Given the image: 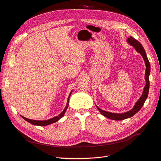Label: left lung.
Instances as JSON below:
<instances>
[{
	"label": "left lung",
	"instance_id": "obj_1",
	"mask_svg": "<svg viewBox=\"0 0 161 161\" xmlns=\"http://www.w3.org/2000/svg\"><path fill=\"white\" fill-rule=\"evenodd\" d=\"M127 41L130 45L133 46L135 47V49H136V51L137 52H138L140 54H141V55L142 56V57L144 60L146 67V73H145V79H146V84L144 88L142 95V96L140 97V99L138 100V101L135 103L134 107L130 110H129L127 112L122 113V114L112 113V112H107V111H104L96 106L97 109L101 112V114L102 115L107 117V118H109V119H111L113 120H124L125 119L133 116L144 105V104L147 97L148 93H149V76L150 74V64H149V62L147 57V55L146 54L145 50L144 49V47H142V45L140 44V43L139 42H138L136 40H135L134 37H133L132 36H130L129 37H128Z\"/></svg>",
	"mask_w": 161,
	"mask_h": 161
}]
</instances>
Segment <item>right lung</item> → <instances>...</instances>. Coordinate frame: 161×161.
Returning <instances> with one entry per match:
<instances>
[{
	"mask_svg": "<svg viewBox=\"0 0 161 161\" xmlns=\"http://www.w3.org/2000/svg\"><path fill=\"white\" fill-rule=\"evenodd\" d=\"M71 92H72V91L71 92V93H70V94H69V97H68V103H67V105H66V107H65L64 110L62 112V113H60V114L58 116H57L54 117V118H51V119H49L43 120V121L30 119L26 118H25V117H23V116H21V117H22L25 120H26V121L29 122L30 124H32V125H38V126H46V125H49V124H53V123H54V122H56V121H58L61 118H62V117L64 116V114H65V112L66 110H67V108H68V106H69V97H70V96H71Z\"/></svg>",
	"mask_w": 161,
	"mask_h": 161,
	"instance_id": "1",
	"label": "right lung"
}]
</instances>
